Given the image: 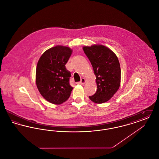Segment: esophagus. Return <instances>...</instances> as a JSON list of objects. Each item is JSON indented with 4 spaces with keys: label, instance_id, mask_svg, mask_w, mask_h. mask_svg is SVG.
I'll use <instances>...</instances> for the list:
<instances>
[{
    "label": "esophagus",
    "instance_id": "obj_1",
    "mask_svg": "<svg viewBox=\"0 0 159 159\" xmlns=\"http://www.w3.org/2000/svg\"><path fill=\"white\" fill-rule=\"evenodd\" d=\"M85 83H86V80L84 78H82L80 82H78L77 84H84Z\"/></svg>",
    "mask_w": 159,
    "mask_h": 159
}]
</instances>
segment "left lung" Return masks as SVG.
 Here are the masks:
<instances>
[{"label": "left lung", "instance_id": "1", "mask_svg": "<svg viewBox=\"0 0 159 159\" xmlns=\"http://www.w3.org/2000/svg\"><path fill=\"white\" fill-rule=\"evenodd\" d=\"M83 50L96 76L97 90L89 99L97 104L106 102L113 97L120 85L121 69L118 58L113 51L102 45L85 46Z\"/></svg>", "mask_w": 159, "mask_h": 159}]
</instances>
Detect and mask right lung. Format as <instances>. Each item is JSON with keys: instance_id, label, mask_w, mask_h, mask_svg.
Here are the masks:
<instances>
[{"instance_id": "add662e5", "label": "right lung", "mask_w": 159, "mask_h": 159, "mask_svg": "<svg viewBox=\"0 0 159 159\" xmlns=\"http://www.w3.org/2000/svg\"><path fill=\"white\" fill-rule=\"evenodd\" d=\"M72 52L69 47L55 46L46 50L38 61L37 88L42 96L53 104L66 101L73 90L69 83L71 74L65 66Z\"/></svg>"}]
</instances>
